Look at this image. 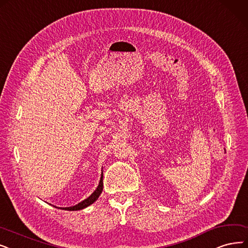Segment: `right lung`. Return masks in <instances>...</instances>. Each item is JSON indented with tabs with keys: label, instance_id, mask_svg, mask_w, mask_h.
Returning <instances> with one entry per match:
<instances>
[{
	"label": "right lung",
	"instance_id": "1",
	"mask_svg": "<svg viewBox=\"0 0 248 248\" xmlns=\"http://www.w3.org/2000/svg\"><path fill=\"white\" fill-rule=\"evenodd\" d=\"M103 186L104 185H103V171H102L101 179H100V182H98V185L96 187V189L90 196H88L86 200L80 202L79 203H77L76 205L63 207V210H65V211H80V210L85 209V207H87V206H90L91 204H93L98 199V196L101 195V193L103 191Z\"/></svg>",
	"mask_w": 248,
	"mask_h": 248
}]
</instances>
